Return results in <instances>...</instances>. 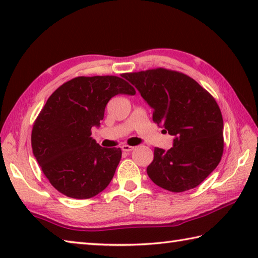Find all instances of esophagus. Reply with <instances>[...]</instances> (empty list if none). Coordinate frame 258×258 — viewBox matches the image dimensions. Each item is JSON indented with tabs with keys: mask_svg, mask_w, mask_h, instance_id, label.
<instances>
[{
	"mask_svg": "<svg viewBox=\"0 0 258 258\" xmlns=\"http://www.w3.org/2000/svg\"><path fill=\"white\" fill-rule=\"evenodd\" d=\"M133 149H134V147H131V146H127V145L121 146V150L125 151V152H130V151H132Z\"/></svg>",
	"mask_w": 258,
	"mask_h": 258,
	"instance_id": "34e87169",
	"label": "esophagus"
}]
</instances>
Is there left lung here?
<instances>
[{
  "mask_svg": "<svg viewBox=\"0 0 258 258\" xmlns=\"http://www.w3.org/2000/svg\"><path fill=\"white\" fill-rule=\"evenodd\" d=\"M123 77L154 109L155 123L174 137L169 150L155 148L147 168L151 181L173 192L198 186L223 154V118L215 99L191 77L164 68Z\"/></svg>",
  "mask_w": 258,
  "mask_h": 258,
  "instance_id": "obj_1",
  "label": "left lung"
}]
</instances>
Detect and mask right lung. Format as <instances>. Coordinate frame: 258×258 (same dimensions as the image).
Here are the masks:
<instances>
[{
    "label": "right lung",
    "instance_id": "right-lung-1",
    "mask_svg": "<svg viewBox=\"0 0 258 258\" xmlns=\"http://www.w3.org/2000/svg\"><path fill=\"white\" fill-rule=\"evenodd\" d=\"M117 94L135 90L117 76L76 77L47 99L32 132L34 157L47 180L67 197L97 196L112 180L121 158L120 148H102L91 137L104 108Z\"/></svg>",
    "mask_w": 258,
    "mask_h": 258
}]
</instances>
